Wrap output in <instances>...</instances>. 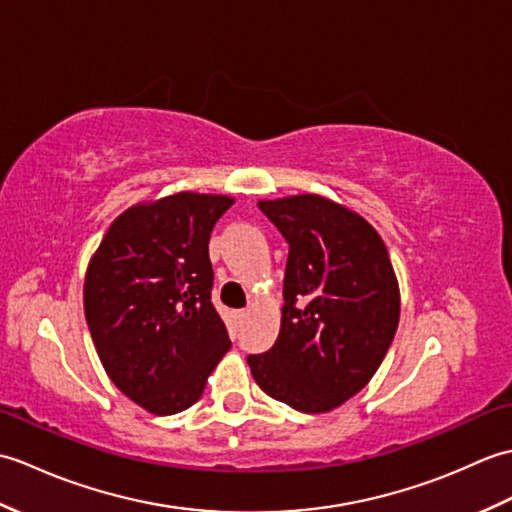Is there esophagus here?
<instances>
[{"mask_svg":"<svg viewBox=\"0 0 512 512\" xmlns=\"http://www.w3.org/2000/svg\"><path fill=\"white\" fill-rule=\"evenodd\" d=\"M248 314H250L248 310H237V319H239V321H244V319L248 317Z\"/></svg>","mask_w":512,"mask_h":512,"instance_id":"obj_1","label":"esophagus"}]
</instances>
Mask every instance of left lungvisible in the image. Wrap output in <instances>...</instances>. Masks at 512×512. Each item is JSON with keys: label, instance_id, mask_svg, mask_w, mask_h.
Returning <instances> with one entry per match:
<instances>
[{"label": "left lung", "instance_id": "obj_1", "mask_svg": "<svg viewBox=\"0 0 512 512\" xmlns=\"http://www.w3.org/2000/svg\"><path fill=\"white\" fill-rule=\"evenodd\" d=\"M290 246L275 345L246 361L270 398L323 413L361 391L400 319L394 266L365 217L323 195L259 200Z\"/></svg>", "mask_w": 512, "mask_h": 512}]
</instances>
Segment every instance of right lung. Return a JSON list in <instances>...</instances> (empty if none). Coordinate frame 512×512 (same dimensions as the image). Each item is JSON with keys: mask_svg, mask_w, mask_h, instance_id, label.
Listing matches in <instances>:
<instances>
[{"mask_svg": "<svg viewBox=\"0 0 512 512\" xmlns=\"http://www.w3.org/2000/svg\"><path fill=\"white\" fill-rule=\"evenodd\" d=\"M233 202L180 191L134 204L90 259L83 308L96 352L112 383L156 416L198 402L231 350L211 303L209 237Z\"/></svg>", "mask_w": 512, "mask_h": 512, "instance_id": "add662e5", "label": "right lung"}]
</instances>
